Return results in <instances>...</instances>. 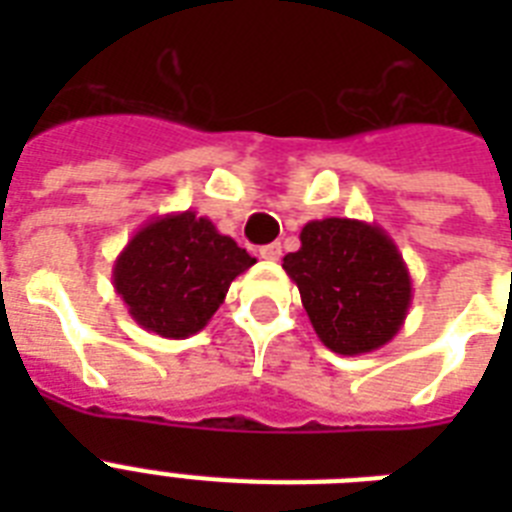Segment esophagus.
<instances>
[{"label": "esophagus", "instance_id": "obj_1", "mask_svg": "<svg viewBox=\"0 0 512 512\" xmlns=\"http://www.w3.org/2000/svg\"><path fill=\"white\" fill-rule=\"evenodd\" d=\"M260 257L268 260V263H273V260H279L281 257V247L279 244H265V247H260Z\"/></svg>", "mask_w": 512, "mask_h": 512}]
</instances>
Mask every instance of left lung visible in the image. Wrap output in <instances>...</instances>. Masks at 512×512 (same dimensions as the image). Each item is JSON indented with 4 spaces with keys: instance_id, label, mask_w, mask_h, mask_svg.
Listing matches in <instances>:
<instances>
[{
    "instance_id": "left-lung-1",
    "label": "left lung",
    "mask_w": 512,
    "mask_h": 512,
    "mask_svg": "<svg viewBox=\"0 0 512 512\" xmlns=\"http://www.w3.org/2000/svg\"><path fill=\"white\" fill-rule=\"evenodd\" d=\"M284 271L319 340L340 356H361L398 335L412 305V276L380 225L324 217L300 231Z\"/></svg>"
}]
</instances>
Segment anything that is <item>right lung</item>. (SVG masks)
Segmentation results:
<instances>
[{"label": "right lung", "mask_w": 512, "mask_h": 512, "mask_svg": "<svg viewBox=\"0 0 512 512\" xmlns=\"http://www.w3.org/2000/svg\"><path fill=\"white\" fill-rule=\"evenodd\" d=\"M257 260L191 209L148 220L114 263V289L146 332L185 340L207 327Z\"/></svg>", "instance_id": "1"}]
</instances>
